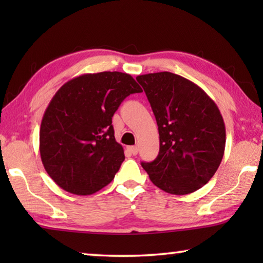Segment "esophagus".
<instances>
[{"label": "esophagus", "mask_w": 263, "mask_h": 263, "mask_svg": "<svg viewBox=\"0 0 263 263\" xmlns=\"http://www.w3.org/2000/svg\"><path fill=\"white\" fill-rule=\"evenodd\" d=\"M126 151L128 153H130L131 155H137L138 152H139V148L137 147V146H128V147L126 148Z\"/></svg>", "instance_id": "obj_1"}]
</instances>
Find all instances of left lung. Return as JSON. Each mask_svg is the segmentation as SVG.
Here are the masks:
<instances>
[{
  "label": "left lung",
  "mask_w": 263,
  "mask_h": 263,
  "mask_svg": "<svg viewBox=\"0 0 263 263\" xmlns=\"http://www.w3.org/2000/svg\"><path fill=\"white\" fill-rule=\"evenodd\" d=\"M152 106L160 149L141 162L151 181L173 195L202 188L215 175L225 151L224 119L210 96L190 80L171 72L137 77Z\"/></svg>",
  "instance_id": "1"
}]
</instances>
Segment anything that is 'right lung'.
<instances>
[{
	"label": "right lung",
	"instance_id": "1",
	"mask_svg": "<svg viewBox=\"0 0 263 263\" xmlns=\"http://www.w3.org/2000/svg\"><path fill=\"white\" fill-rule=\"evenodd\" d=\"M130 74H83L66 82L43 116L39 151L47 174L74 195H91L114 180L125 159L112 116L130 94L141 92Z\"/></svg>",
	"mask_w": 263,
	"mask_h": 263
}]
</instances>
